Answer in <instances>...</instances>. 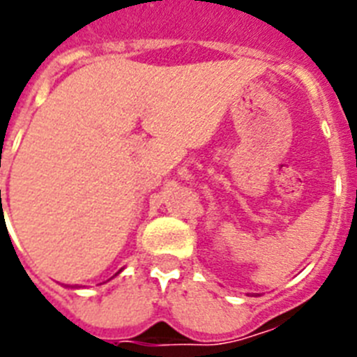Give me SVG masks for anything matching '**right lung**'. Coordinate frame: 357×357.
Returning <instances> with one entry per match:
<instances>
[{
  "label": "right lung",
  "mask_w": 357,
  "mask_h": 357,
  "mask_svg": "<svg viewBox=\"0 0 357 357\" xmlns=\"http://www.w3.org/2000/svg\"><path fill=\"white\" fill-rule=\"evenodd\" d=\"M121 270H123V268H121ZM121 270H119V272H121ZM119 272H118V273H119ZM118 273H116V275H118Z\"/></svg>",
  "instance_id": "1"
}]
</instances>
